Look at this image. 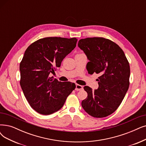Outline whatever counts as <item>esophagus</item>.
<instances>
[{
	"label": "esophagus",
	"instance_id": "34e87169",
	"mask_svg": "<svg viewBox=\"0 0 146 146\" xmlns=\"http://www.w3.org/2000/svg\"><path fill=\"white\" fill-rule=\"evenodd\" d=\"M83 89V86H81V85H79V84H76V88H75V90H81Z\"/></svg>",
	"mask_w": 146,
	"mask_h": 146
}]
</instances>
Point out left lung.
Here are the masks:
<instances>
[{
	"label": "left lung",
	"mask_w": 146,
	"mask_h": 146,
	"mask_svg": "<svg viewBox=\"0 0 146 146\" xmlns=\"http://www.w3.org/2000/svg\"><path fill=\"white\" fill-rule=\"evenodd\" d=\"M78 46L89 60L88 73L101 75L98 79V89L93 90L89 86L84 87L87 97L81 106L92 117H107L117 110L129 88V62L120 46L107 39H81Z\"/></svg>",
	"instance_id": "left-lung-1"
}]
</instances>
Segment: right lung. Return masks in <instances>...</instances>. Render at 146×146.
Segmentation results:
<instances>
[{
	"instance_id": "obj_1",
	"label": "right lung",
	"mask_w": 146,
	"mask_h": 146,
	"mask_svg": "<svg viewBox=\"0 0 146 146\" xmlns=\"http://www.w3.org/2000/svg\"><path fill=\"white\" fill-rule=\"evenodd\" d=\"M77 39L48 37L29 45L20 64V86L31 107L48 115L59 110L76 87L74 83L50 78L76 46Z\"/></svg>"
}]
</instances>
